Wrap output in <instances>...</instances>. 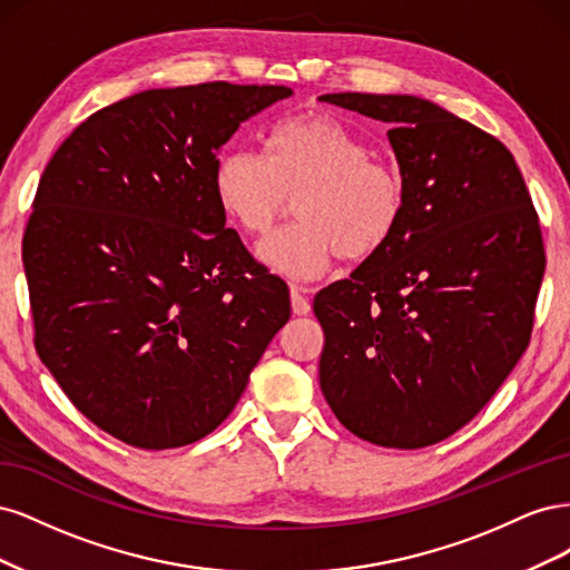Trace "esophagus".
<instances>
[{
    "label": "esophagus",
    "mask_w": 570,
    "mask_h": 570,
    "mask_svg": "<svg viewBox=\"0 0 570 570\" xmlns=\"http://www.w3.org/2000/svg\"><path fill=\"white\" fill-rule=\"evenodd\" d=\"M306 292H308V289H304V287H299V285H292V289H289L292 312H295L297 316H306L308 312H312V304H308Z\"/></svg>",
    "instance_id": "obj_1"
}]
</instances>
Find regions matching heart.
I'll return each instance as SVG.
<instances>
[{
  "label": "heart",
  "mask_w": 570,
  "mask_h": 570,
  "mask_svg": "<svg viewBox=\"0 0 570 570\" xmlns=\"http://www.w3.org/2000/svg\"><path fill=\"white\" fill-rule=\"evenodd\" d=\"M218 204L249 235H268L295 199L299 223L258 247V256L287 278L314 281L342 254L375 256L402 226L406 180L402 168L377 159L366 140L337 118H283L264 137V157L228 149L214 168Z\"/></svg>",
  "instance_id": "heart-1"
}]
</instances>
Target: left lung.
<instances>
[{"mask_svg": "<svg viewBox=\"0 0 570 570\" xmlns=\"http://www.w3.org/2000/svg\"><path fill=\"white\" fill-rule=\"evenodd\" d=\"M321 101L390 124L406 180L394 237L314 299L321 390L356 438L421 450L469 423L528 347L547 262L538 212L513 154L433 101Z\"/></svg>", "mask_w": 570, "mask_h": 570, "instance_id": "8db88e82", "label": "left lung"}]
</instances>
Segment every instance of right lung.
Instances as JSON below:
<instances>
[{
    "label": "right lung",
    "instance_id": "right-lung-1",
    "mask_svg": "<svg viewBox=\"0 0 570 570\" xmlns=\"http://www.w3.org/2000/svg\"><path fill=\"white\" fill-rule=\"evenodd\" d=\"M285 85L202 82L99 109L47 164L23 235L36 350L105 433L174 450L216 430L289 318L226 228L218 149Z\"/></svg>",
    "mask_w": 570,
    "mask_h": 570
}]
</instances>
